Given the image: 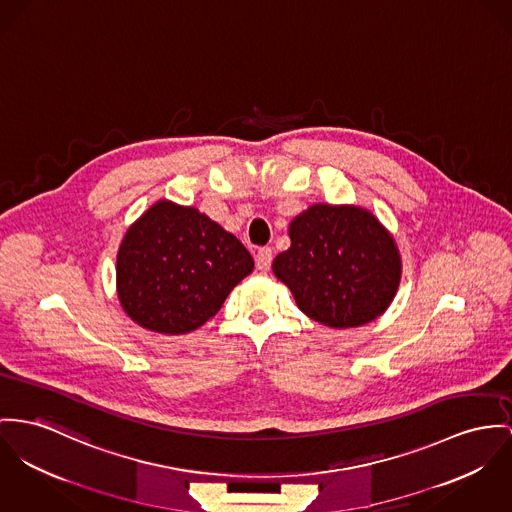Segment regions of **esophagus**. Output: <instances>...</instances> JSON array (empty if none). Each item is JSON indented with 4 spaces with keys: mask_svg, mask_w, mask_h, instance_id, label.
<instances>
[{
    "mask_svg": "<svg viewBox=\"0 0 512 512\" xmlns=\"http://www.w3.org/2000/svg\"><path fill=\"white\" fill-rule=\"evenodd\" d=\"M255 261H257V267L261 271H269L271 263H273V249L271 247H261L255 255Z\"/></svg>",
    "mask_w": 512,
    "mask_h": 512,
    "instance_id": "obj_1",
    "label": "esophagus"
}]
</instances>
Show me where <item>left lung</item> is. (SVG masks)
Segmentation results:
<instances>
[{
	"label": "left lung",
	"instance_id": "1",
	"mask_svg": "<svg viewBox=\"0 0 512 512\" xmlns=\"http://www.w3.org/2000/svg\"><path fill=\"white\" fill-rule=\"evenodd\" d=\"M290 239L273 271L308 317L335 329L358 327L394 300L399 253L370 212L315 204L292 220Z\"/></svg>",
	"mask_w": 512,
	"mask_h": 512
}]
</instances>
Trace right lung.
I'll return each mask as SVG.
<instances>
[{
    "instance_id": "add662e5",
    "label": "right lung",
    "mask_w": 512,
    "mask_h": 512,
    "mask_svg": "<svg viewBox=\"0 0 512 512\" xmlns=\"http://www.w3.org/2000/svg\"><path fill=\"white\" fill-rule=\"evenodd\" d=\"M251 271L253 257L236 236L195 208L161 200L120 245L118 298L138 325L181 335L216 315Z\"/></svg>"
}]
</instances>
